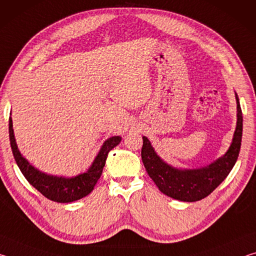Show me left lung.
<instances>
[{"label":"left lung","instance_id":"1","mask_svg":"<svg viewBox=\"0 0 256 256\" xmlns=\"http://www.w3.org/2000/svg\"><path fill=\"white\" fill-rule=\"evenodd\" d=\"M236 100L237 126L232 146L226 154L204 168L182 170L170 166L158 157L150 141L144 136L142 162L151 180L164 194L184 202L200 201L214 192L228 176L240 154L242 144V115L237 94Z\"/></svg>","mask_w":256,"mask_h":256}]
</instances>
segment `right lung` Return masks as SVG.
Segmentation results:
<instances>
[{"mask_svg":"<svg viewBox=\"0 0 256 256\" xmlns=\"http://www.w3.org/2000/svg\"><path fill=\"white\" fill-rule=\"evenodd\" d=\"M8 136H10V144L14 160L26 180L48 200L58 203L73 202L88 196L94 190L97 180L100 178L102 168L105 166L110 151L120 142V136L108 138L88 172L72 177V178H64V177L46 175L44 172L37 170L21 156L16 144L11 118H8Z\"/></svg>","mask_w":256,"mask_h":256,"instance_id":"right-lung-1","label":"right lung"}]
</instances>
